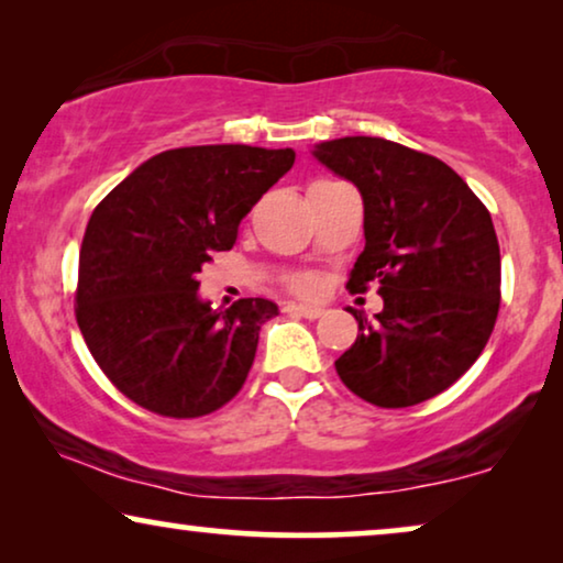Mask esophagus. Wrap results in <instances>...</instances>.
<instances>
[{"instance_id": "esophagus-1", "label": "esophagus", "mask_w": 563, "mask_h": 563, "mask_svg": "<svg viewBox=\"0 0 563 563\" xmlns=\"http://www.w3.org/2000/svg\"><path fill=\"white\" fill-rule=\"evenodd\" d=\"M284 312L289 314H299V318H320L322 314V307H314V305H297V302H289L287 307H284Z\"/></svg>"}]
</instances>
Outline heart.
<instances>
[{"instance_id":"b5f03b06","label":"heart","mask_w":563,"mask_h":563,"mask_svg":"<svg viewBox=\"0 0 563 563\" xmlns=\"http://www.w3.org/2000/svg\"><path fill=\"white\" fill-rule=\"evenodd\" d=\"M297 289L310 291V289H312V282H310V279H299V282H297Z\"/></svg>"}]
</instances>
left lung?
Masks as SVG:
<instances>
[{"label":"left lung","instance_id":"1","mask_svg":"<svg viewBox=\"0 0 563 563\" xmlns=\"http://www.w3.org/2000/svg\"><path fill=\"white\" fill-rule=\"evenodd\" d=\"M312 156L364 199V238L351 291L376 284L374 320L335 361L353 395L410 407L441 395L479 358L499 310V243L468 184L428 153L384 137L322 141Z\"/></svg>","mask_w":563,"mask_h":563}]
</instances>
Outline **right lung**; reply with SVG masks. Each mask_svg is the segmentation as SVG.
Instances as JSON below:
<instances>
[{"instance_id": "right-lung-1", "label": "right lung", "mask_w": 563, "mask_h": 563, "mask_svg": "<svg viewBox=\"0 0 563 563\" xmlns=\"http://www.w3.org/2000/svg\"><path fill=\"white\" fill-rule=\"evenodd\" d=\"M295 164L291 148L191 145L143 161L91 212L79 253L76 322L122 395L166 418H199L241 391L258 330L279 314L245 297H199L197 274Z\"/></svg>"}]
</instances>
